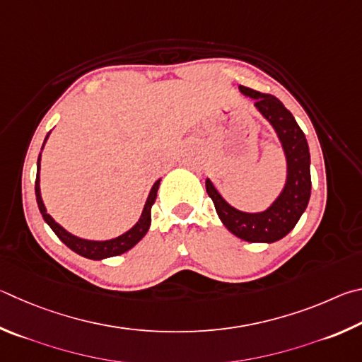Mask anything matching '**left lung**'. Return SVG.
Here are the masks:
<instances>
[{"mask_svg":"<svg viewBox=\"0 0 362 362\" xmlns=\"http://www.w3.org/2000/svg\"><path fill=\"white\" fill-rule=\"evenodd\" d=\"M245 97L255 100L257 112L275 130L286 160V177L276 199L262 211L250 213L232 206L206 177L205 186L216 213L227 230L250 243H274L286 237L307 210L312 176H310V149L307 138L280 100L240 86Z\"/></svg>","mask_w":362,"mask_h":362,"instance_id":"8db88e82","label":"left lung"}]
</instances>
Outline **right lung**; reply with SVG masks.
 Masks as SVG:
<instances>
[{"mask_svg": "<svg viewBox=\"0 0 362 362\" xmlns=\"http://www.w3.org/2000/svg\"><path fill=\"white\" fill-rule=\"evenodd\" d=\"M50 135V132L47 133L46 139H44L42 143V148L40 152V157H37V165H36V185H35V194H36V202H37V208H40V211L42 214V219L46 221V224L50 227V229L54 230V233L57 237H59L63 243H65L69 250L74 251L76 255H79L82 257H87V259H92V261H103V259L107 257H114V256H119V255H124L125 251L132 250L133 246H135L139 240H141L146 233L149 230V226H151V208L154 205V202L157 199V191H158V186H160V181L162 177H158V180L152 185L151 191L148 194V199L144 202V206H143V211H141V216L135 223V226L130 227L129 230L120 233L119 237H114V238H107V240H90V238H82L78 235H73L71 232H68L65 227H62L57 221L50 216L47 213V208L44 205L42 197H41V177H40V171H41V154H42V149H44V144H46L47 138Z\"/></svg>", "mask_w": 362, "mask_h": 362, "instance_id": "1", "label": "right lung"}]
</instances>
